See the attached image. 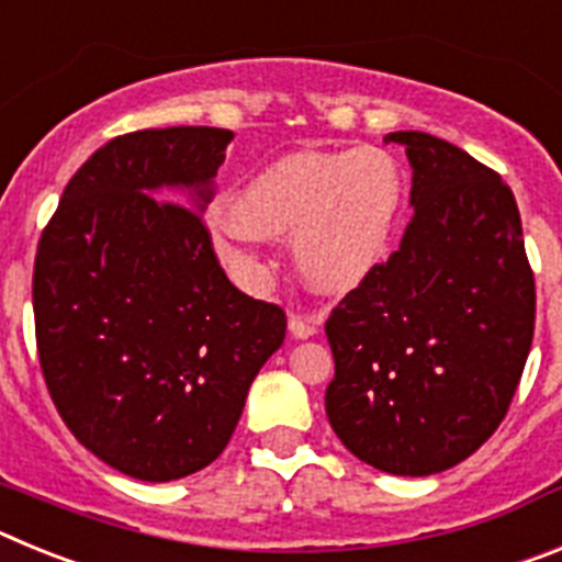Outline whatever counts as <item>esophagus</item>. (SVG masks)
Instances as JSON below:
<instances>
[{
	"mask_svg": "<svg viewBox=\"0 0 562 562\" xmlns=\"http://www.w3.org/2000/svg\"><path fill=\"white\" fill-rule=\"evenodd\" d=\"M321 324H324V317L321 315H292L290 317V331L301 340L306 337H315L321 331Z\"/></svg>",
	"mask_w": 562,
	"mask_h": 562,
	"instance_id": "1",
	"label": "esophagus"
}]
</instances>
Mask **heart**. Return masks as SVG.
Wrapping results in <instances>:
<instances>
[{
	"instance_id": "1",
	"label": "heart",
	"mask_w": 562,
	"mask_h": 562,
	"mask_svg": "<svg viewBox=\"0 0 562 562\" xmlns=\"http://www.w3.org/2000/svg\"><path fill=\"white\" fill-rule=\"evenodd\" d=\"M405 202V173L385 148H304L272 160L211 222L213 250L241 281L265 276L258 238L292 236L315 290L360 286L389 252Z\"/></svg>"
}]
</instances>
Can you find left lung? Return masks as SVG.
<instances>
[{
    "label": "left lung",
    "instance_id": "left-lung-1",
    "mask_svg": "<svg viewBox=\"0 0 562 562\" xmlns=\"http://www.w3.org/2000/svg\"><path fill=\"white\" fill-rule=\"evenodd\" d=\"M414 168L391 252L326 321V416L360 461L434 475L504 422L535 335V276L515 196L493 168L425 132H391Z\"/></svg>",
    "mask_w": 562,
    "mask_h": 562
}]
</instances>
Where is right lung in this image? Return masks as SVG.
<instances>
[{
	"label": "right lung",
	"mask_w": 562,
	"mask_h": 562,
	"mask_svg": "<svg viewBox=\"0 0 562 562\" xmlns=\"http://www.w3.org/2000/svg\"><path fill=\"white\" fill-rule=\"evenodd\" d=\"M231 140L211 126L114 137L67 182L38 238L47 391L83 448L132 479L211 464L284 342V310L227 281L202 222Z\"/></svg>",
	"instance_id": "obj_1"
}]
</instances>
